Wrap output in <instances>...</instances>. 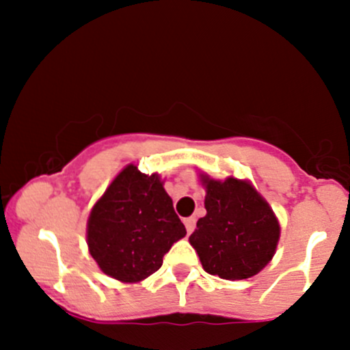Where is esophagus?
<instances>
[{"label":"esophagus","instance_id":"esophagus-1","mask_svg":"<svg viewBox=\"0 0 350 350\" xmlns=\"http://www.w3.org/2000/svg\"><path fill=\"white\" fill-rule=\"evenodd\" d=\"M185 227H186V230H188V234H191L196 227V218L195 217L185 218Z\"/></svg>","mask_w":350,"mask_h":350}]
</instances>
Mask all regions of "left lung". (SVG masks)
Instances as JSON below:
<instances>
[{"label":"left lung","mask_w":350,"mask_h":350,"mask_svg":"<svg viewBox=\"0 0 350 350\" xmlns=\"http://www.w3.org/2000/svg\"><path fill=\"white\" fill-rule=\"evenodd\" d=\"M206 215L189 242L203 269L221 280H247L269 264L280 241V224L262 196L247 181H215L201 176Z\"/></svg>","instance_id":"8db88e82"}]
</instances>
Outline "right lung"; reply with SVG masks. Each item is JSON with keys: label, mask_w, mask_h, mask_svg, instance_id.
<instances>
[{"label": "right lung", "mask_w": 350, "mask_h": 350, "mask_svg": "<svg viewBox=\"0 0 350 350\" xmlns=\"http://www.w3.org/2000/svg\"><path fill=\"white\" fill-rule=\"evenodd\" d=\"M186 235L157 174L130 164L113 179L88 220V247L105 274L137 283L162 266L172 243Z\"/></svg>", "instance_id": "obj_1"}]
</instances>
